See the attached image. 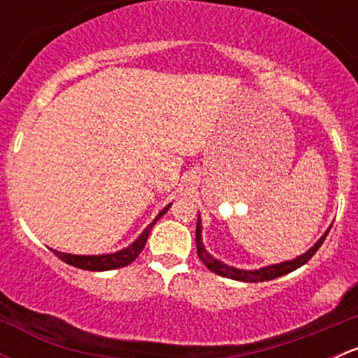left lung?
Instances as JSON below:
<instances>
[{
    "label": "left lung",
    "instance_id": "8db88e82",
    "mask_svg": "<svg viewBox=\"0 0 358 358\" xmlns=\"http://www.w3.org/2000/svg\"><path fill=\"white\" fill-rule=\"evenodd\" d=\"M331 227L326 230L322 237L313 244L312 248L308 249L306 252H303L301 256L298 258L291 259V262H282V263H277V265H268V266H263V268L258 270H241L236 268V266H229L227 263L220 262V259L213 258L208 251H206L204 244H202V223H201V216L197 215V227H196V244H197V256L206 266H208L211 272H215L216 275H222L227 277V279H234V280H241V282H263V280H272L277 279L280 275H286V273L292 272V270L299 268V266L305 265L310 258L317 252V249L322 246V243L326 241L327 234H329Z\"/></svg>",
    "mask_w": 358,
    "mask_h": 358
}]
</instances>
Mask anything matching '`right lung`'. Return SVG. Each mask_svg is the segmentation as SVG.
I'll use <instances>...</instances> for the list:
<instances>
[{
	"instance_id": "1",
	"label": "right lung",
	"mask_w": 358,
	"mask_h": 358,
	"mask_svg": "<svg viewBox=\"0 0 358 358\" xmlns=\"http://www.w3.org/2000/svg\"><path fill=\"white\" fill-rule=\"evenodd\" d=\"M169 206H171V204H168L164 209H162L161 213H159L156 218H154V222L150 223V225L147 227V229L143 230L142 234H140L138 239H136L135 243H131L128 248L121 249V251L109 252V255L81 256V255H69V252H60V251H55V249H52L53 255H55L57 258L62 259V262H66L67 265L76 266V268L90 270V272H106V270L122 268V266H126V265H129V263L135 262L136 256H138L140 252L143 251L147 239H149L150 230H152V227L156 225L157 220L161 218V216L164 215L166 211H168Z\"/></svg>"
}]
</instances>
